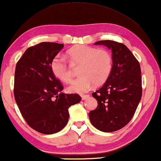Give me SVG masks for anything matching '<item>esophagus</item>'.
<instances>
[{"label": "esophagus", "instance_id": "obj_1", "mask_svg": "<svg viewBox=\"0 0 161 161\" xmlns=\"http://www.w3.org/2000/svg\"><path fill=\"white\" fill-rule=\"evenodd\" d=\"M81 99H82V100H85L86 98L89 97V95H81Z\"/></svg>", "mask_w": 161, "mask_h": 161}]
</instances>
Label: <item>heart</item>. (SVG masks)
<instances>
[{
  "mask_svg": "<svg viewBox=\"0 0 161 161\" xmlns=\"http://www.w3.org/2000/svg\"><path fill=\"white\" fill-rule=\"evenodd\" d=\"M66 55L72 65H80L78 74L80 76L68 87L71 92L84 93L93 84L101 85L107 80L112 71V55L106 49L76 45L67 51ZM51 69L54 75L63 82L71 80V70L64 59L55 57L52 61Z\"/></svg>",
  "mask_w": 161,
  "mask_h": 161,
  "instance_id": "1",
  "label": "heart"
}]
</instances>
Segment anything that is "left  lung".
<instances>
[{
	"mask_svg": "<svg viewBox=\"0 0 161 161\" xmlns=\"http://www.w3.org/2000/svg\"><path fill=\"white\" fill-rule=\"evenodd\" d=\"M94 45H103L112 50V69L104 85L92 94L98 106L90 111L89 118L98 130L113 132L130 121L141 101V68L123 44L104 40Z\"/></svg>",
	"mask_w": 161,
	"mask_h": 161,
	"instance_id": "8db88e82",
	"label": "left lung"
}]
</instances>
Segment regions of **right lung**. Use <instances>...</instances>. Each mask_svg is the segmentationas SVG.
<instances>
[{
  "instance_id": "obj_1",
  "label": "right lung",
  "mask_w": 161,
  "mask_h": 161,
  "mask_svg": "<svg viewBox=\"0 0 161 161\" xmlns=\"http://www.w3.org/2000/svg\"><path fill=\"white\" fill-rule=\"evenodd\" d=\"M63 44L42 42L29 47L16 65L14 98L25 120L44 134L60 131L69 121V108L80 102L77 94H64L51 69Z\"/></svg>"
}]
</instances>
